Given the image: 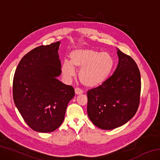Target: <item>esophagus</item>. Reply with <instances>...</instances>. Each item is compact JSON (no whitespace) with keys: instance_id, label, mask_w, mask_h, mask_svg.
Returning <instances> with one entry per match:
<instances>
[{"instance_id":"1","label":"esophagus","mask_w":160,"mask_h":160,"mask_svg":"<svg viewBox=\"0 0 160 160\" xmlns=\"http://www.w3.org/2000/svg\"><path fill=\"white\" fill-rule=\"evenodd\" d=\"M75 92L76 94H82L83 92V91L80 88H76L75 89Z\"/></svg>"}]
</instances>
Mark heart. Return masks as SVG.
<instances>
[{
	"label": "heart",
	"mask_w": 160,
	"mask_h": 160,
	"mask_svg": "<svg viewBox=\"0 0 160 160\" xmlns=\"http://www.w3.org/2000/svg\"><path fill=\"white\" fill-rule=\"evenodd\" d=\"M113 66V60L110 53L92 48H79L70 53V61L63 62L61 71L66 79H70L75 75V68H80V82L86 87L94 88L106 81Z\"/></svg>",
	"instance_id": "heart-1"
}]
</instances>
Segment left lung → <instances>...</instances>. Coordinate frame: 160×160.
Returning a JSON list of instances; mask_svg holds the SVG:
<instances>
[{
  "label": "left lung",
  "mask_w": 160,
  "mask_h": 160,
  "mask_svg": "<svg viewBox=\"0 0 160 160\" xmlns=\"http://www.w3.org/2000/svg\"><path fill=\"white\" fill-rule=\"evenodd\" d=\"M114 72L97 88L88 92V114L94 125L112 130L133 117L140 104L141 78L131 56L118 49Z\"/></svg>",
  "instance_id": "left-lung-1"
}]
</instances>
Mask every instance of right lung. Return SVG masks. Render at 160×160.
Listing matches in <instances>:
<instances>
[{"label": "right lung", "mask_w": 160, "mask_h": 160, "mask_svg": "<svg viewBox=\"0 0 160 160\" xmlns=\"http://www.w3.org/2000/svg\"><path fill=\"white\" fill-rule=\"evenodd\" d=\"M60 44L39 46L29 51L21 59L13 78L15 106L27 124L37 132L57 129L75 96L72 86L56 78L61 73Z\"/></svg>", "instance_id": "right-lung-1"}]
</instances>
